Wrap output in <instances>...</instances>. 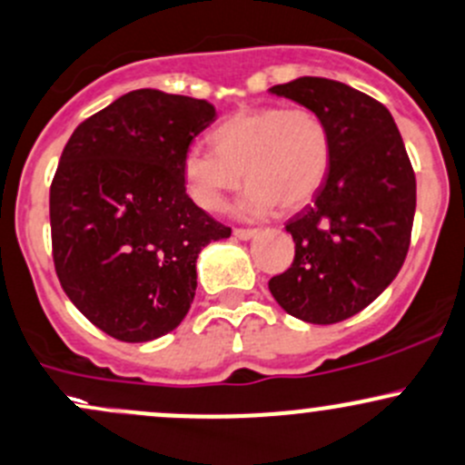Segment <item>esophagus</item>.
I'll return each mask as SVG.
<instances>
[{
  "instance_id": "1",
  "label": "esophagus",
  "mask_w": 465,
  "mask_h": 465,
  "mask_svg": "<svg viewBox=\"0 0 465 465\" xmlns=\"http://www.w3.org/2000/svg\"><path fill=\"white\" fill-rule=\"evenodd\" d=\"M232 234L237 239H242V242H248V239L257 237V231H251V228H234Z\"/></svg>"
}]
</instances>
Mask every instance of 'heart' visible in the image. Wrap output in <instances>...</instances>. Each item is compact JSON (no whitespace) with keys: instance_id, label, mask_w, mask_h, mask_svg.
Wrapping results in <instances>:
<instances>
[{"instance_id":"heart-1","label":"heart","mask_w":465,"mask_h":465,"mask_svg":"<svg viewBox=\"0 0 465 465\" xmlns=\"http://www.w3.org/2000/svg\"><path fill=\"white\" fill-rule=\"evenodd\" d=\"M214 151L190 146L183 178L196 205L219 213L243 181L234 213L260 219L301 210L319 194L332 164V135L314 110L278 105L239 110L213 133Z\"/></svg>"}]
</instances>
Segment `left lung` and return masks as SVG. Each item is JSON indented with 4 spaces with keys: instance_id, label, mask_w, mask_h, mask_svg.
<instances>
[{
    "instance_id": "obj_1",
    "label": "left lung",
    "mask_w": 465,
    "mask_h": 465,
    "mask_svg": "<svg viewBox=\"0 0 465 465\" xmlns=\"http://www.w3.org/2000/svg\"><path fill=\"white\" fill-rule=\"evenodd\" d=\"M269 92L314 110L332 135L323 187L287 223L293 264L269 280V292L305 323H339L371 305L407 257L416 213L411 163L389 110L346 83L301 76Z\"/></svg>"
}]
</instances>
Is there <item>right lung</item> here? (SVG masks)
<instances>
[{
    "mask_svg": "<svg viewBox=\"0 0 465 465\" xmlns=\"http://www.w3.org/2000/svg\"><path fill=\"white\" fill-rule=\"evenodd\" d=\"M214 119L208 101L144 87L78 124L63 149L49 192L54 264L76 310L119 341L176 330L199 252L231 237L183 178V155Z\"/></svg>",
    "mask_w": 465,
    "mask_h": 465,
    "instance_id": "obj_1",
    "label": "right lung"
}]
</instances>
